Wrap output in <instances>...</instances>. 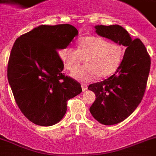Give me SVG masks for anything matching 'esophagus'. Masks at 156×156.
Here are the masks:
<instances>
[{
	"label": "esophagus",
	"instance_id": "obj_1",
	"mask_svg": "<svg viewBox=\"0 0 156 156\" xmlns=\"http://www.w3.org/2000/svg\"><path fill=\"white\" fill-rule=\"evenodd\" d=\"M81 87H82V90H83V92L86 91V90H87V85H86V84H84V83H82V84H81Z\"/></svg>",
	"mask_w": 156,
	"mask_h": 156
}]
</instances>
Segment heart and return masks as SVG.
I'll return each mask as SVG.
<instances>
[{
  "label": "heart",
  "mask_w": 156,
  "mask_h": 156,
  "mask_svg": "<svg viewBox=\"0 0 156 156\" xmlns=\"http://www.w3.org/2000/svg\"><path fill=\"white\" fill-rule=\"evenodd\" d=\"M60 56L64 68L70 72L76 70L85 58L87 65L76 70L71 76L82 82H89L97 76L105 78L115 73L121 64L123 48L120 44L92 36L80 38L78 49L68 46L61 50Z\"/></svg>",
  "instance_id": "obj_1"
}]
</instances>
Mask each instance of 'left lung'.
<instances>
[{"mask_svg": "<svg viewBox=\"0 0 156 156\" xmlns=\"http://www.w3.org/2000/svg\"><path fill=\"white\" fill-rule=\"evenodd\" d=\"M95 29L100 37L127 47L115 74L87 87L96 95L89 109L92 116L104 125H113L127 118L141 102L150 72L151 58L142 41L132 40L123 27L96 25Z\"/></svg>", "mask_w": 156, "mask_h": 156, "instance_id": "1", "label": "left lung"}]
</instances>
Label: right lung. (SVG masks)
<instances>
[{"mask_svg":"<svg viewBox=\"0 0 156 156\" xmlns=\"http://www.w3.org/2000/svg\"><path fill=\"white\" fill-rule=\"evenodd\" d=\"M78 30L69 24L40 25L16 40L7 76L21 112L31 122L48 127L60 122L67 101L82 92L80 83L62 73L57 51L69 45Z\"/></svg>","mask_w":156,"mask_h":156,"instance_id":"obj_1","label":"right lung"}]
</instances>
